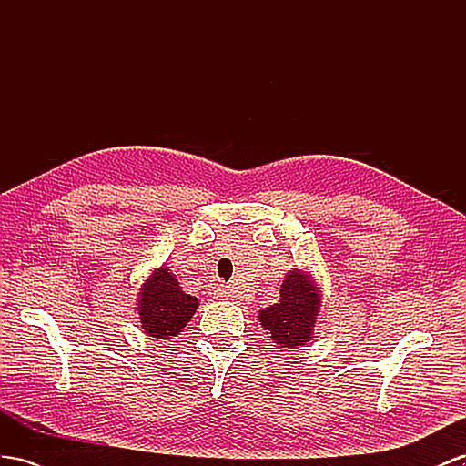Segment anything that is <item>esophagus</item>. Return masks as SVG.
Wrapping results in <instances>:
<instances>
[{"mask_svg":"<svg viewBox=\"0 0 466 466\" xmlns=\"http://www.w3.org/2000/svg\"><path fill=\"white\" fill-rule=\"evenodd\" d=\"M222 297H234V289L230 288V285H226V288H222Z\"/></svg>","mask_w":466,"mask_h":466,"instance_id":"1","label":"esophagus"}]
</instances>
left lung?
Returning a JSON list of instances; mask_svg holds the SVG:
<instances>
[{"label": "left lung", "mask_w": 466, "mask_h": 466, "mask_svg": "<svg viewBox=\"0 0 466 466\" xmlns=\"http://www.w3.org/2000/svg\"><path fill=\"white\" fill-rule=\"evenodd\" d=\"M319 303L313 281L299 269H293L281 285L279 303L259 311V323L278 344L301 347L311 339Z\"/></svg>", "instance_id": "left-lung-1"}]
</instances>
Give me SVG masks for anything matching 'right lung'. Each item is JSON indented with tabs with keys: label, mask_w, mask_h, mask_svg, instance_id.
Returning a JSON list of instances; mask_svg holds the SVG:
<instances>
[{
	"label": "right lung",
	"mask_w": 466,
	"mask_h": 466,
	"mask_svg": "<svg viewBox=\"0 0 466 466\" xmlns=\"http://www.w3.org/2000/svg\"><path fill=\"white\" fill-rule=\"evenodd\" d=\"M197 297L187 295L169 269L159 268L139 295L141 327L149 337L169 340L181 332L197 311Z\"/></svg>",
	"instance_id": "obj_1"
}]
</instances>
